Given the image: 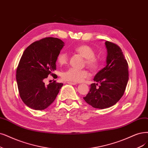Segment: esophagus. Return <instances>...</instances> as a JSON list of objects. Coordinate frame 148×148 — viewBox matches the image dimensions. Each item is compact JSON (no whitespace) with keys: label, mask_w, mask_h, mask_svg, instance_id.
<instances>
[{"label":"esophagus","mask_w":148,"mask_h":148,"mask_svg":"<svg viewBox=\"0 0 148 148\" xmlns=\"http://www.w3.org/2000/svg\"><path fill=\"white\" fill-rule=\"evenodd\" d=\"M67 83H68V84H70V85H75L77 84L75 83V82H68Z\"/></svg>","instance_id":"34e87169"}]
</instances>
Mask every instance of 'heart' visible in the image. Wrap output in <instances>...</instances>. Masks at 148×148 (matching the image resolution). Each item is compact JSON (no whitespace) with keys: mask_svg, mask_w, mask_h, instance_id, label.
I'll return each instance as SVG.
<instances>
[{"mask_svg":"<svg viewBox=\"0 0 148 148\" xmlns=\"http://www.w3.org/2000/svg\"><path fill=\"white\" fill-rule=\"evenodd\" d=\"M74 51L85 58L84 64L91 71H95L100 67L99 58L95 56V51L87 45H81L74 48ZM69 60L68 54L65 52H60L57 57V62L60 65L66 64ZM89 73L86 69H79L70 68L62 73V78L64 80L73 82H79L88 77Z\"/></svg>","mask_w":148,"mask_h":148,"instance_id":"obj_1","label":"heart"}]
</instances>
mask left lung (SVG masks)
<instances>
[{
	"instance_id": "1",
	"label": "left lung",
	"mask_w": 148,
	"mask_h": 148,
	"mask_svg": "<svg viewBox=\"0 0 148 148\" xmlns=\"http://www.w3.org/2000/svg\"><path fill=\"white\" fill-rule=\"evenodd\" d=\"M107 65L94 78L84 99L92 107L103 109L115 104L123 96L129 80L128 63L117 45L107 41ZM100 85L98 86V84Z\"/></svg>"
}]
</instances>
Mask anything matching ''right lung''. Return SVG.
Returning <instances> with one entry per match:
<instances>
[{"label": "right lung", "mask_w": 148, "mask_h": 148, "mask_svg": "<svg viewBox=\"0 0 148 148\" xmlns=\"http://www.w3.org/2000/svg\"><path fill=\"white\" fill-rule=\"evenodd\" d=\"M63 46L60 39L46 37L32 43L23 52L16 76L20 97L29 107L45 110L56 99L63 84L54 80L46 85L44 81L49 75L57 78L52 73Z\"/></svg>", "instance_id": "right-lung-1"}]
</instances>
